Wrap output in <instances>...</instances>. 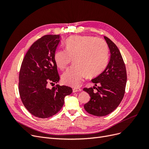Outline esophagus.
Wrapping results in <instances>:
<instances>
[{"instance_id": "obj_1", "label": "esophagus", "mask_w": 149, "mask_h": 149, "mask_svg": "<svg viewBox=\"0 0 149 149\" xmlns=\"http://www.w3.org/2000/svg\"><path fill=\"white\" fill-rule=\"evenodd\" d=\"M81 91V89L79 88H74L73 89V93H76V92H78V91Z\"/></svg>"}]
</instances>
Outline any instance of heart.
I'll use <instances>...</instances> for the list:
<instances>
[{"label": "heart", "instance_id": "obj_1", "mask_svg": "<svg viewBox=\"0 0 149 149\" xmlns=\"http://www.w3.org/2000/svg\"><path fill=\"white\" fill-rule=\"evenodd\" d=\"M65 49L56 51L54 60L56 66L64 70L73 59L74 65L61 76L62 82L70 86H79L86 74L95 76L107 65L108 48L102 39L73 35L66 40Z\"/></svg>", "mask_w": 149, "mask_h": 149}]
</instances>
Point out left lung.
Here are the masks:
<instances>
[{
	"instance_id": "8db88e82",
	"label": "left lung",
	"mask_w": 149,
	"mask_h": 149,
	"mask_svg": "<svg viewBox=\"0 0 149 149\" xmlns=\"http://www.w3.org/2000/svg\"><path fill=\"white\" fill-rule=\"evenodd\" d=\"M110 49L111 57L106 69L91 81L100 86L94 91L93 88H84L91 99L85 104L84 109L96 116H104L114 111L123 100L127 83V73L125 63L115 43L106 37H104Z\"/></svg>"
}]
</instances>
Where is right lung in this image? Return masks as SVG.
Instances as JSON below:
<instances>
[{
  "instance_id": "1",
  "label": "right lung",
  "mask_w": 149,
  "mask_h": 149,
  "mask_svg": "<svg viewBox=\"0 0 149 149\" xmlns=\"http://www.w3.org/2000/svg\"><path fill=\"white\" fill-rule=\"evenodd\" d=\"M60 41L59 35L43 36L31 45L22 63L20 96L26 109L38 118H48L58 113L64 104L65 97L73 92L66 86L47 87L60 80L54 60Z\"/></svg>"
}]
</instances>
